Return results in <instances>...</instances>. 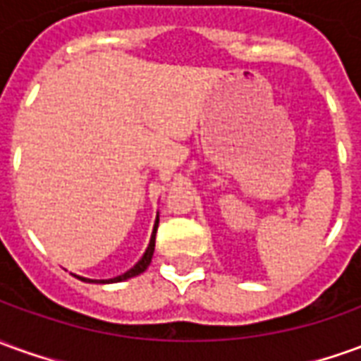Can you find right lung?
I'll return each instance as SVG.
<instances>
[{"mask_svg": "<svg viewBox=\"0 0 361 361\" xmlns=\"http://www.w3.org/2000/svg\"><path fill=\"white\" fill-rule=\"evenodd\" d=\"M157 228H158V219H157V222H154V230H152V238H150L149 247H147V251H145V255L141 257V261H139V263H137L133 269H129V271L123 272V274H119V276H116V279L100 280V282H102V284H106V282H121V280H127V279H131V276L141 274V272L150 265V259H152V253H154V235H157ZM77 279H81V276H77ZM81 280H85V282H92V280H89V279H81Z\"/></svg>", "mask_w": 361, "mask_h": 361, "instance_id": "1", "label": "right lung"}]
</instances>
